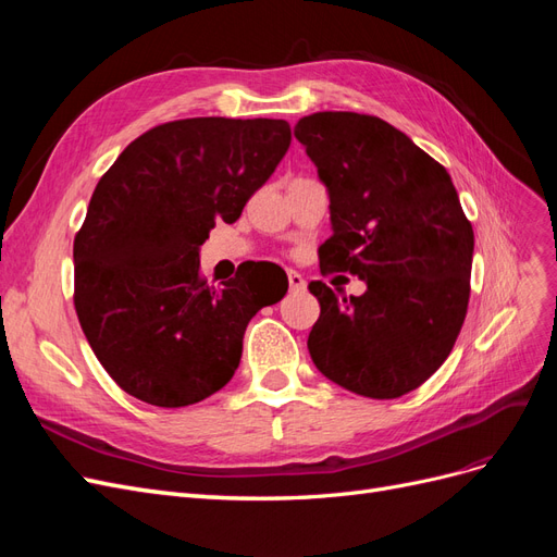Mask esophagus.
Instances as JSON below:
<instances>
[{
	"label": "esophagus",
	"instance_id": "34e87169",
	"mask_svg": "<svg viewBox=\"0 0 557 557\" xmlns=\"http://www.w3.org/2000/svg\"><path fill=\"white\" fill-rule=\"evenodd\" d=\"M288 283H290V290H305L307 288V281H305V276L301 274H297V272H288Z\"/></svg>",
	"mask_w": 557,
	"mask_h": 557
}]
</instances>
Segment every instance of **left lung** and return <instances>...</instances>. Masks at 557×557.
<instances>
[{"label": "left lung", "mask_w": 557, "mask_h": 557, "mask_svg": "<svg viewBox=\"0 0 557 557\" xmlns=\"http://www.w3.org/2000/svg\"><path fill=\"white\" fill-rule=\"evenodd\" d=\"M295 137L330 190L320 274L348 272L360 297L311 281L313 364L346 391L395 399L444 364L469 305L474 230L444 166L376 115L320 111Z\"/></svg>", "instance_id": "left-lung-1"}]
</instances>
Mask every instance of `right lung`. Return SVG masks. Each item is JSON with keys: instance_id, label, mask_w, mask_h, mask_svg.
Wrapping results in <instances>:
<instances>
[{"instance_id": "obj_1", "label": "right lung", "mask_w": 557, "mask_h": 557, "mask_svg": "<svg viewBox=\"0 0 557 557\" xmlns=\"http://www.w3.org/2000/svg\"><path fill=\"white\" fill-rule=\"evenodd\" d=\"M290 139L272 117H183L144 132L99 178L74 237V307L127 395L178 409L237 372L248 320L288 278L278 288L248 269L209 285L199 246L218 221H239Z\"/></svg>"}]
</instances>
